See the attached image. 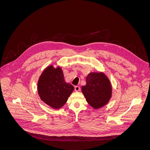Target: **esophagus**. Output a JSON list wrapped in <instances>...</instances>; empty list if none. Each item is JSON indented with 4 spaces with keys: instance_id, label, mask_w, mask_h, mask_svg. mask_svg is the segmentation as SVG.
<instances>
[{
    "instance_id": "34e87169",
    "label": "esophagus",
    "mask_w": 150,
    "mask_h": 150,
    "mask_svg": "<svg viewBox=\"0 0 150 150\" xmlns=\"http://www.w3.org/2000/svg\"><path fill=\"white\" fill-rule=\"evenodd\" d=\"M80 86H76L75 87V91L76 92H79V91H80Z\"/></svg>"
}]
</instances>
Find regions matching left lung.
<instances>
[{"label":"left lung","instance_id":"obj_1","mask_svg":"<svg viewBox=\"0 0 150 150\" xmlns=\"http://www.w3.org/2000/svg\"><path fill=\"white\" fill-rule=\"evenodd\" d=\"M112 86L102 72H90L86 78V85L81 91L88 104L97 110L105 106L112 97Z\"/></svg>","mask_w":150,"mask_h":150}]
</instances>
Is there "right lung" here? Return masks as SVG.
<instances>
[{
    "mask_svg": "<svg viewBox=\"0 0 150 150\" xmlns=\"http://www.w3.org/2000/svg\"><path fill=\"white\" fill-rule=\"evenodd\" d=\"M38 92L41 100L54 109L64 106L74 90V86L64 80L61 67L50 65L44 70L38 81Z\"/></svg>",
    "mask_w": 150,
    "mask_h": 150,
    "instance_id": "1",
    "label": "right lung"
}]
</instances>
